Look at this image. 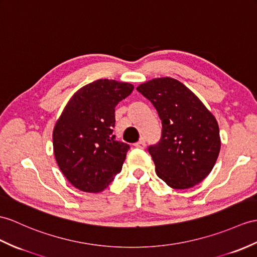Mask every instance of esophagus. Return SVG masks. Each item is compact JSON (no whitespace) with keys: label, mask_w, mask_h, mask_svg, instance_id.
Returning <instances> with one entry per match:
<instances>
[{"label":"esophagus","mask_w":257,"mask_h":257,"mask_svg":"<svg viewBox=\"0 0 257 257\" xmlns=\"http://www.w3.org/2000/svg\"><path fill=\"white\" fill-rule=\"evenodd\" d=\"M134 146L136 147V148H145V146H146V143H145V140L144 139H142L141 141H139L137 143H135L134 144Z\"/></svg>","instance_id":"34e87169"}]
</instances>
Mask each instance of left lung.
Returning a JSON list of instances; mask_svg holds the SVG:
<instances>
[{
  "instance_id": "left-lung-1",
  "label": "left lung",
  "mask_w": 257,
  "mask_h": 257,
  "mask_svg": "<svg viewBox=\"0 0 257 257\" xmlns=\"http://www.w3.org/2000/svg\"><path fill=\"white\" fill-rule=\"evenodd\" d=\"M136 89L153 103L162 124L160 141L148 147L157 176L177 190L201 183L212 170L220 152L215 116L174 78H155Z\"/></svg>"
}]
</instances>
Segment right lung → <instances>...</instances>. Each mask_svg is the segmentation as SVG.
I'll return each mask as SVG.
<instances>
[{
	"label": "right lung",
	"mask_w": 257,
	"mask_h": 257,
	"mask_svg": "<svg viewBox=\"0 0 257 257\" xmlns=\"http://www.w3.org/2000/svg\"><path fill=\"white\" fill-rule=\"evenodd\" d=\"M133 89L113 79L92 81L74 93L56 121L55 160L76 189L101 192L121 172L130 145L115 140L114 109Z\"/></svg>",
	"instance_id": "right-lung-1"
}]
</instances>
